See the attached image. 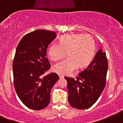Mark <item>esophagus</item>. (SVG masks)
Returning <instances> with one entry per match:
<instances>
[{"label":"esophagus","instance_id":"esophagus-1","mask_svg":"<svg viewBox=\"0 0 123 123\" xmlns=\"http://www.w3.org/2000/svg\"><path fill=\"white\" fill-rule=\"evenodd\" d=\"M59 78H60V79H62V78H64V76H63V75H59Z\"/></svg>","mask_w":123,"mask_h":123}]
</instances>
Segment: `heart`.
I'll return each mask as SVG.
<instances>
[{
  "label": "heart",
  "mask_w": 123,
  "mask_h": 123,
  "mask_svg": "<svg viewBox=\"0 0 123 123\" xmlns=\"http://www.w3.org/2000/svg\"><path fill=\"white\" fill-rule=\"evenodd\" d=\"M96 51V43L90 35L67 34L61 38L59 43H53L48 50L51 60L59 61L67 54L68 57L55 64V72L62 75L71 74L78 67L86 66L92 61Z\"/></svg>",
  "instance_id": "b5f03b06"
}]
</instances>
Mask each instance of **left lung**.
<instances>
[{"label": "left lung", "mask_w": 123, "mask_h": 123, "mask_svg": "<svg viewBox=\"0 0 123 123\" xmlns=\"http://www.w3.org/2000/svg\"><path fill=\"white\" fill-rule=\"evenodd\" d=\"M107 69L105 52L100 49L90 64L79 73L75 79L64 77L67 81L70 105L79 110L91 107L104 89Z\"/></svg>", "instance_id": "left-lung-1"}]
</instances>
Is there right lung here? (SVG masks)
Here are the masks:
<instances>
[{
    "label": "right lung",
    "instance_id": "add662e5",
    "mask_svg": "<svg viewBox=\"0 0 123 123\" xmlns=\"http://www.w3.org/2000/svg\"><path fill=\"white\" fill-rule=\"evenodd\" d=\"M56 37L55 32L37 30L24 35L16 49L13 62L14 87L22 102L32 110L48 106L51 90L59 79L56 73L43 75L51 67L47 48Z\"/></svg>",
    "mask_w": 123,
    "mask_h": 123
}]
</instances>
